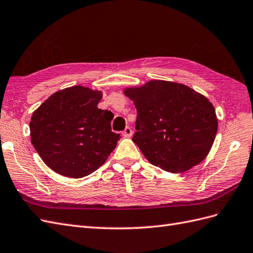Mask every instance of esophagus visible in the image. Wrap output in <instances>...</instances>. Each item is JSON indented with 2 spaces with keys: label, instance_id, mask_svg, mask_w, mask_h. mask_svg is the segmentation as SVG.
I'll list each match as a JSON object with an SVG mask.
<instances>
[{
  "label": "esophagus",
  "instance_id": "obj_1",
  "mask_svg": "<svg viewBox=\"0 0 253 253\" xmlns=\"http://www.w3.org/2000/svg\"><path fill=\"white\" fill-rule=\"evenodd\" d=\"M122 134H123V137H125V138L131 137V135H132V129L130 127H126L125 130L122 132Z\"/></svg>",
  "mask_w": 253,
  "mask_h": 253
}]
</instances>
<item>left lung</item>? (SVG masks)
Listing matches in <instances>:
<instances>
[{"instance_id":"1","label":"left lung","mask_w":253,"mask_h":253,"mask_svg":"<svg viewBox=\"0 0 253 253\" xmlns=\"http://www.w3.org/2000/svg\"><path fill=\"white\" fill-rule=\"evenodd\" d=\"M124 94L137 109L132 141L152 165L179 173L204 160L218 129L215 109L205 96L164 80L126 88Z\"/></svg>"}]
</instances>
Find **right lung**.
Segmentation results:
<instances>
[{
  "label": "right lung",
  "instance_id": "obj_1",
  "mask_svg": "<svg viewBox=\"0 0 253 253\" xmlns=\"http://www.w3.org/2000/svg\"><path fill=\"white\" fill-rule=\"evenodd\" d=\"M102 93L76 85L51 95L33 112L31 142L42 161L61 175L81 178L105 164L121 139L113 114L97 108Z\"/></svg>",
  "mask_w": 253,
  "mask_h": 253
}]
</instances>
